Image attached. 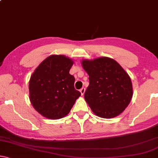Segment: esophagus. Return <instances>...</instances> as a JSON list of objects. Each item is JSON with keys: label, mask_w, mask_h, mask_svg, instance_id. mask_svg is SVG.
Wrapping results in <instances>:
<instances>
[{"label": "esophagus", "mask_w": 158, "mask_h": 158, "mask_svg": "<svg viewBox=\"0 0 158 158\" xmlns=\"http://www.w3.org/2000/svg\"><path fill=\"white\" fill-rule=\"evenodd\" d=\"M80 92H81V95H83V94H85V87L81 88V89H80Z\"/></svg>", "instance_id": "1"}]
</instances>
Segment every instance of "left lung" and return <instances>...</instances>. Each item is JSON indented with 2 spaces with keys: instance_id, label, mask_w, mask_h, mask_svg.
<instances>
[{
  "instance_id": "left-lung-1",
  "label": "left lung",
  "mask_w": 158,
  "mask_h": 158,
  "mask_svg": "<svg viewBox=\"0 0 158 158\" xmlns=\"http://www.w3.org/2000/svg\"><path fill=\"white\" fill-rule=\"evenodd\" d=\"M81 66L89 75V85L85 99L92 112L103 118H112L123 112L131 102V78L117 61L108 57L84 59Z\"/></svg>"
}]
</instances>
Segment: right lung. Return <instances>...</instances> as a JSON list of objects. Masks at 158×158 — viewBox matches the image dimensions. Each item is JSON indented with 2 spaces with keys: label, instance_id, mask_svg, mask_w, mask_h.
Returning a JSON list of instances; mask_svg holds the SVG:
<instances>
[{
  "label": "right lung",
  "instance_id": "1",
  "mask_svg": "<svg viewBox=\"0 0 158 158\" xmlns=\"http://www.w3.org/2000/svg\"><path fill=\"white\" fill-rule=\"evenodd\" d=\"M64 55H51L37 67L29 82L33 108L49 119L67 115L81 93L74 88V77L69 73L73 64Z\"/></svg>",
  "mask_w": 158,
  "mask_h": 158
}]
</instances>
